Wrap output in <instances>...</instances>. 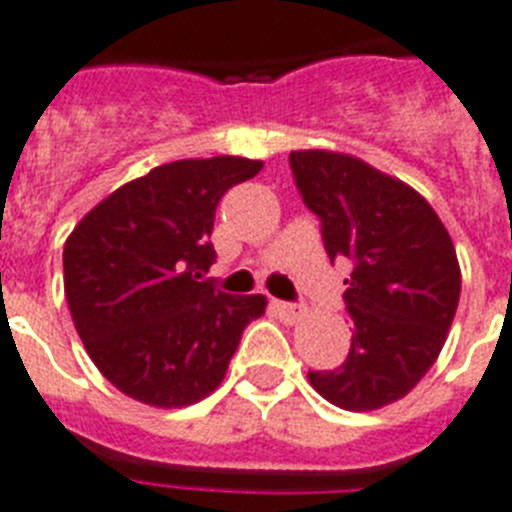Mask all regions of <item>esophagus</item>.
Listing matches in <instances>:
<instances>
[{
	"label": "esophagus",
	"instance_id": "34e87169",
	"mask_svg": "<svg viewBox=\"0 0 512 512\" xmlns=\"http://www.w3.org/2000/svg\"><path fill=\"white\" fill-rule=\"evenodd\" d=\"M273 311L278 314V317L283 319V322H296V319H301V314H304V306L299 304H288V301H273Z\"/></svg>",
	"mask_w": 512,
	"mask_h": 512
}]
</instances>
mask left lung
Segmentation results:
<instances>
[{
  "instance_id": "1",
  "label": "left lung",
  "mask_w": 512,
  "mask_h": 512,
  "mask_svg": "<svg viewBox=\"0 0 512 512\" xmlns=\"http://www.w3.org/2000/svg\"><path fill=\"white\" fill-rule=\"evenodd\" d=\"M301 198L322 221L330 260H350L342 293L350 353L340 368L309 371L327 402L379 410L428 373L459 306L461 270L438 213L417 190L350 154L291 151Z\"/></svg>"
}]
</instances>
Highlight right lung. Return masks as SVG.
Returning a JSON list of instances; mask_svg holds the SVG:
<instances>
[{"label":"right lung","instance_id":"right-lung-1","mask_svg":"<svg viewBox=\"0 0 512 512\" xmlns=\"http://www.w3.org/2000/svg\"><path fill=\"white\" fill-rule=\"evenodd\" d=\"M262 162L180 159L97 203L64 244V291L84 348L115 389L151 407H188L224 381L265 296L201 281L216 260V206Z\"/></svg>","mask_w":512,"mask_h":512}]
</instances>
